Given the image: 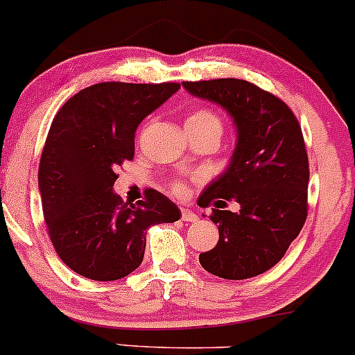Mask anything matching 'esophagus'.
Instances as JSON below:
<instances>
[{"label":"esophagus","mask_w":355,"mask_h":355,"mask_svg":"<svg viewBox=\"0 0 355 355\" xmlns=\"http://www.w3.org/2000/svg\"><path fill=\"white\" fill-rule=\"evenodd\" d=\"M181 218L184 222H196V220H198V215H196L195 211L186 210V208H182V210H181Z\"/></svg>","instance_id":"esophagus-1"}]
</instances>
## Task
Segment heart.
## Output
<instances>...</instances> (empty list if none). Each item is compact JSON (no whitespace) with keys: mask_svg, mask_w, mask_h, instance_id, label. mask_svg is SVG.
Wrapping results in <instances>:
<instances>
[{"mask_svg":"<svg viewBox=\"0 0 355 355\" xmlns=\"http://www.w3.org/2000/svg\"><path fill=\"white\" fill-rule=\"evenodd\" d=\"M186 128H189L193 131H215V133L220 135L222 130H224V123H222L220 116L214 109L198 107L188 114V118H186ZM173 191L179 196L184 195L186 182L181 181V179H176L173 182Z\"/></svg>","mask_w":355,"mask_h":355,"instance_id":"b5f03b06","label":"heart"}]
</instances>
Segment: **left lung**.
<instances>
[{
  "label": "left lung",
  "instance_id": "obj_1",
  "mask_svg": "<svg viewBox=\"0 0 355 355\" xmlns=\"http://www.w3.org/2000/svg\"><path fill=\"white\" fill-rule=\"evenodd\" d=\"M182 87L224 107L237 130L231 164L198 198L200 207L214 205L210 218L218 224L217 246L200 254V263L222 279H251L284 258L308 217L309 162L301 124L286 102L246 80ZM225 199H236L241 210L220 211Z\"/></svg>",
  "mask_w": 355,
  "mask_h": 355
}]
</instances>
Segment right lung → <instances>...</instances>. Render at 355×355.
I'll return each mask as SVG.
<instances>
[{
    "label": "right lung",
    "mask_w": 355,
    "mask_h": 355,
    "mask_svg": "<svg viewBox=\"0 0 355 355\" xmlns=\"http://www.w3.org/2000/svg\"><path fill=\"white\" fill-rule=\"evenodd\" d=\"M179 83L102 82L80 90L51 123L39 164L47 232L64 265L97 282L141 265L147 229L176 222L179 208L157 189L124 203L112 184L135 155V131Z\"/></svg>",
    "instance_id": "add662e5"
}]
</instances>
